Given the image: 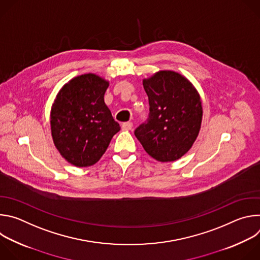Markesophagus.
<instances>
[{"label":"esophagus","instance_id":"1","mask_svg":"<svg viewBox=\"0 0 260 260\" xmlns=\"http://www.w3.org/2000/svg\"><path fill=\"white\" fill-rule=\"evenodd\" d=\"M121 127H122V129H124V131H129V129H132V127H133V123H132L131 121L124 122V123L121 124Z\"/></svg>","mask_w":260,"mask_h":260}]
</instances>
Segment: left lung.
<instances>
[{
	"mask_svg": "<svg viewBox=\"0 0 260 260\" xmlns=\"http://www.w3.org/2000/svg\"><path fill=\"white\" fill-rule=\"evenodd\" d=\"M149 101V117L135 136L154 159L168 162L182 157L197 140L203 117L200 94L191 82L174 71H159L143 80Z\"/></svg>",
	"mask_w": 260,
	"mask_h": 260,
	"instance_id": "1",
	"label": "left lung"
}]
</instances>
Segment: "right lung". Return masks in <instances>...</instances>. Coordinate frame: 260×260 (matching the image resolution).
<instances>
[{
	"mask_svg": "<svg viewBox=\"0 0 260 260\" xmlns=\"http://www.w3.org/2000/svg\"><path fill=\"white\" fill-rule=\"evenodd\" d=\"M108 86L95 74H84L66 83L54 100L50 113L53 143L74 166L98 162L120 131L104 101Z\"/></svg>",
	"mask_w": 260,
	"mask_h": 260,
	"instance_id": "right-lung-1",
	"label": "right lung"
}]
</instances>
